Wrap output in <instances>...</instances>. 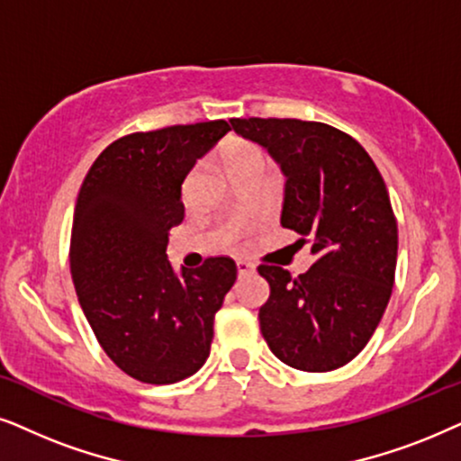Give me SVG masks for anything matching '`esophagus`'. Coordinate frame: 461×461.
<instances>
[{
  "instance_id": "1",
  "label": "esophagus",
  "mask_w": 461,
  "mask_h": 461,
  "mask_svg": "<svg viewBox=\"0 0 461 461\" xmlns=\"http://www.w3.org/2000/svg\"><path fill=\"white\" fill-rule=\"evenodd\" d=\"M236 267H238V274H240V276L255 272V266H253V263H249V261H244V259L236 261Z\"/></svg>"
}]
</instances>
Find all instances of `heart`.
<instances>
[{
	"label": "heart",
	"mask_w": 461,
	"mask_h": 461,
	"mask_svg": "<svg viewBox=\"0 0 461 461\" xmlns=\"http://www.w3.org/2000/svg\"><path fill=\"white\" fill-rule=\"evenodd\" d=\"M219 156L230 176L250 173V170H259V173H263L267 167L266 151H263L257 143H253V140L247 139L225 140L223 147L219 149Z\"/></svg>",
	"instance_id": "obj_1"
}]
</instances>
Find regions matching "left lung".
<instances>
[{
	"label": "left lung",
	"mask_w": 461,
	"mask_h": 461,
	"mask_svg": "<svg viewBox=\"0 0 461 461\" xmlns=\"http://www.w3.org/2000/svg\"><path fill=\"white\" fill-rule=\"evenodd\" d=\"M230 122L280 167V223L316 257L297 278L259 266L269 285L259 310L263 339L293 369H339L369 343L394 286L398 227L385 183L358 140L322 122Z\"/></svg>",
	"instance_id": "8db88e82"
}]
</instances>
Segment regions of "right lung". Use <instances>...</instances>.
<instances>
[{"label": "right lung", "mask_w": 461, "mask_h": 461, "mask_svg": "<svg viewBox=\"0 0 461 461\" xmlns=\"http://www.w3.org/2000/svg\"><path fill=\"white\" fill-rule=\"evenodd\" d=\"M227 131L225 120L113 140L79 189L71 278L105 354L143 384H176L211 354L212 324L236 282L230 257L175 272L168 231L185 217L181 185Z\"/></svg>", "instance_id": "obj_1"}]
</instances>
